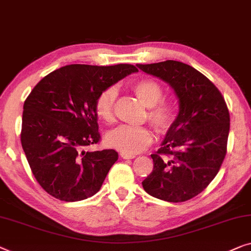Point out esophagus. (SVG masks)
Segmentation results:
<instances>
[{"instance_id":"obj_1","label":"esophagus","mask_w":251,"mask_h":251,"mask_svg":"<svg viewBox=\"0 0 251 251\" xmlns=\"http://www.w3.org/2000/svg\"><path fill=\"white\" fill-rule=\"evenodd\" d=\"M120 156H121V157H122L123 159H131V158L136 157V156H134V155L126 154V152H121V154H120Z\"/></svg>"}]
</instances>
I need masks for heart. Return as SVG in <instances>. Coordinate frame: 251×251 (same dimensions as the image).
<instances>
[{
  "instance_id": "obj_1",
  "label": "heart",
  "mask_w": 251,
  "mask_h": 251,
  "mask_svg": "<svg viewBox=\"0 0 251 251\" xmlns=\"http://www.w3.org/2000/svg\"><path fill=\"white\" fill-rule=\"evenodd\" d=\"M134 95L148 108L147 120L159 133L172 128L177 118V106L173 100H162L163 87L150 78L140 79L131 85ZM118 97L117 88L107 87L100 93L95 101L97 118L104 123L114 122V106ZM107 144L126 154H137L146 150L152 141V133L147 126H121L106 137Z\"/></svg>"
}]
</instances>
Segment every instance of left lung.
Masks as SVG:
<instances>
[{
  "label": "left lung",
  "instance_id": "1",
  "mask_svg": "<svg viewBox=\"0 0 251 251\" xmlns=\"http://www.w3.org/2000/svg\"><path fill=\"white\" fill-rule=\"evenodd\" d=\"M137 67L168 82L179 100L176 121L161 148L151 155L154 169L143 187L162 201H189L212 182L226 155V103L208 78L186 63L168 60Z\"/></svg>",
  "mask_w": 251,
  "mask_h": 251
}]
</instances>
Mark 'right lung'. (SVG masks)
Masks as SVG:
<instances>
[{
  "label": "right lung",
  "instance_id": "1",
  "mask_svg": "<svg viewBox=\"0 0 251 251\" xmlns=\"http://www.w3.org/2000/svg\"><path fill=\"white\" fill-rule=\"evenodd\" d=\"M138 69L131 64L65 65L34 87L24 104L21 145L35 179L54 198L78 201L100 190L114 150L85 151L100 139L97 96Z\"/></svg>",
  "mask_w": 251,
  "mask_h": 251
}]
</instances>
